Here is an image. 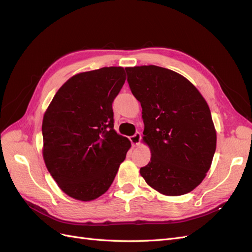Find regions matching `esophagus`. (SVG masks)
Returning a JSON list of instances; mask_svg holds the SVG:
<instances>
[{
    "instance_id": "1",
    "label": "esophagus",
    "mask_w": 252,
    "mask_h": 252,
    "mask_svg": "<svg viewBox=\"0 0 252 252\" xmlns=\"http://www.w3.org/2000/svg\"><path fill=\"white\" fill-rule=\"evenodd\" d=\"M141 138H142L141 133H140V132H136L134 135L130 136V138H129V140H130V142H131V144H132V146L135 147V146H138V145L140 144Z\"/></svg>"
}]
</instances>
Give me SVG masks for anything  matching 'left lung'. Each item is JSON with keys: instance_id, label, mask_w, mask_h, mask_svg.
<instances>
[{"instance_id": "obj_1", "label": "left lung", "mask_w": 252, "mask_h": 252, "mask_svg": "<svg viewBox=\"0 0 252 252\" xmlns=\"http://www.w3.org/2000/svg\"><path fill=\"white\" fill-rule=\"evenodd\" d=\"M125 70L142 106L143 141L151 151L141 175L165 195L192 191L206 177L217 147L207 102L193 84L167 68L149 65Z\"/></svg>"}]
</instances>
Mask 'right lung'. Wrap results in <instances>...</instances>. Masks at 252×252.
<instances>
[{
    "label": "right lung",
    "mask_w": 252,
    "mask_h": 252,
    "mask_svg": "<svg viewBox=\"0 0 252 252\" xmlns=\"http://www.w3.org/2000/svg\"><path fill=\"white\" fill-rule=\"evenodd\" d=\"M125 80L123 67L75 74L44 114L45 165L59 187L75 200L93 201L107 191L131 147L113 129L112 102Z\"/></svg>",
    "instance_id": "1"
}]
</instances>
